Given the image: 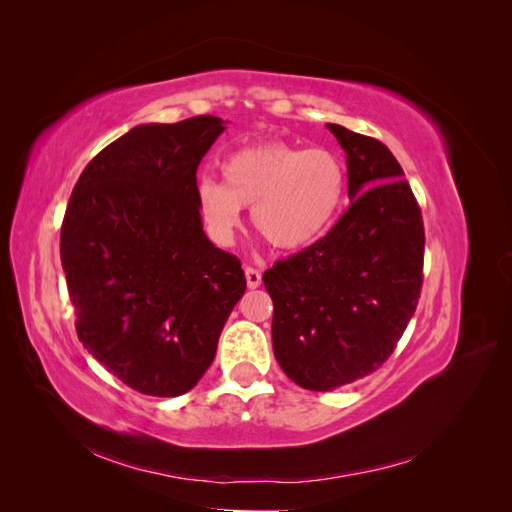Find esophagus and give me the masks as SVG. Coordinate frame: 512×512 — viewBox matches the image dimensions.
Returning <instances> with one entry per match:
<instances>
[{
  "mask_svg": "<svg viewBox=\"0 0 512 512\" xmlns=\"http://www.w3.org/2000/svg\"><path fill=\"white\" fill-rule=\"evenodd\" d=\"M245 280H247V288H258L262 284V275L258 269L254 267H245Z\"/></svg>",
  "mask_w": 512,
  "mask_h": 512,
  "instance_id": "obj_1",
  "label": "esophagus"
}]
</instances>
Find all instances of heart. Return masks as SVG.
Segmentation results:
<instances>
[{"instance_id":"heart-1","label":"heart","mask_w":512,"mask_h":512,"mask_svg":"<svg viewBox=\"0 0 512 512\" xmlns=\"http://www.w3.org/2000/svg\"><path fill=\"white\" fill-rule=\"evenodd\" d=\"M344 190L346 166L333 151L265 143L232 153L224 181L200 179L196 200L207 235L218 245L235 243L243 207H254L262 237L280 250H299L331 226Z\"/></svg>"}]
</instances>
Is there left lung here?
I'll use <instances>...</instances> for the list:
<instances>
[{
	"instance_id": "8db88e82",
	"label": "left lung",
	"mask_w": 512,
	"mask_h": 512,
	"mask_svg": "<svg viewBox=\"0 0 512 512\" xmlns=\"http://www.w3.org/2000/svg\"><path fill=\"white\" fill-rule=\"evenodd\" d=\"M346 151L350 207L303 252L262 275L273 352L309 391L376 371L404 335L423 286V215L389 147L327 123Z\"/></svg>"
}]
</instances>
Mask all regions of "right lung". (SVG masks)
<instances>
[{
	"mask_svg": "<svg viewBox=\"0 0 512 512\" xmlns=\"http://www.w3.org/2000/svg\"><path fill=\"white\" fill-rule=\"evenodd\" d=\"M224 130L213 115L136 126L70 196L59 247L76 333L138 393L194 389L247 286L239 258L207 239L196 200L198 164Z\"/></svg>",
	"mask_w": 512,
	"mask_h": 512,
	"instance_id": "add662e5",
	"label": "right lung"
}]
</instances>
